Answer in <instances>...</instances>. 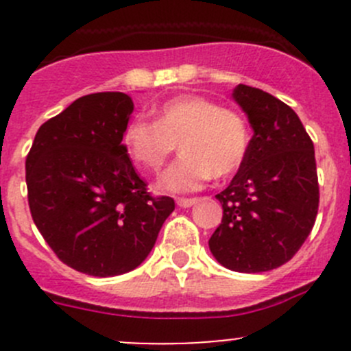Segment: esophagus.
Wrapping results in <instances>:
<instances>
[{
  "label": "esophagus",
  "mask_w": 351,
  "mask_h": 351,
  "mask_svg": "<svg viewBox=\"0 0 351 351\" xmlns=\"http://www.w3.org/2000/svg\"><path fill=\"white\" fill-rule=\"evenodd\" d=\"M198 202V198H178V200H176V205H178V207H183V208H189V207H192V205H195Z\"/></svg>",
  "instance_id": "1"
}]
</instances>
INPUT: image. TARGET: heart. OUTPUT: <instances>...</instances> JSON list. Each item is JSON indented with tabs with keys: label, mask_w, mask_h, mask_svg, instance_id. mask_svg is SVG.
Here are the masks:
<instances>
[{
	"label": "heart",
	"mask_w": 351,
	"mask_h": 351,
	"mask_svg": "<svg viewBox=\"0 0 351 351\" xmlns=\"http://www.w3.org/2000/svg\"><path fill=\"white\" fill-rule=\"evenodd\" d=\"M129 158L158 171L176 149L182 156L166 169L158 186L165 192L198 190L212 175L221 178L243 165L250 147L246 120L232 110L197 95L171 98L154 110V122L134 117L122 132Z\"/></svg>",
	"instance_id": "obj_1"
}]
</instances>
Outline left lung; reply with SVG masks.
Here are the masks:
<instances>
[{
    "label": "left lung",
    "mask_w": 351,
    "mask_h": 351,
    "mask_svg": "<svg viewBox=\"0 0 351 351\" xmlns=\"http://www.w3.org/2000/svg\"><path fill=\"white\" fill-rule=\"evenodd\" d=\"M232 98L253 137L243 165L215 198L222 221L208 247L222 267L261 274L299 251L319 207L314 144L289 105L258 88L238 84Z\"/></svg>",
    "instance_id": "obj_1"
}]
</instances>
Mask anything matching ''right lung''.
<instances>
[{"mask_svg": "<svg viewBox=\"0 0 351 351\" xmlns=\"http://www.w3.org/2000/svg\"><path fill=\"white\" fill-rule=\"evenodd\" d=\"M132 112L120 91L77 98L42 123L25 162L35 226L62 263L93 277L139 267L175 210L147 193L123 149Z\"/></svg>", "mask_w": 351, "mask_h": 351, "instance_id": "add662e5", "label": "right lung"}]
</instances>
